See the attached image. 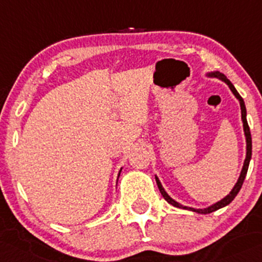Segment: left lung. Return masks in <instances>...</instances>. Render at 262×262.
Listing matches in <instances>:
<instances>
[{
    "label": "left lung",
    "instance_id": "1",
    "mask_svg": "<svg viewBox=\"0 0 262 262\" xmlns=\"http://www.w3.org/2000/svg\"><path fill=\"white\" fill-rule=\"evenodd\" d=\"M211 76H217V78H220L221 80H224L226 84L228 85V88L231 89V92L235 94L236 98L240 100V105H241V118H242V123H244V130H245V136H246V144H247V148H246V159H245V163H244V168H242L241 170V174H240V178H238L237 183L235 184V187H233L232 191L230 192V194L228 196H226L224 200H221L220 202L214 203L213 206H211V207L208 208H205V210H196V208H189V207H186V206H182L180 203L176 202L174 200H172L169 196L167 194V192L164 191V188L162 187L161 182H159L158 178L156 177V181H157V186H158L159 191H161L162 196H163L164 200L167 201L168 203H170L172 206H174V207H178V208H186V210H191L193 212H197V213H211V212L213 211H217L220 210V208L225 207V206H227L228 203H231L233 201V198L237 196V193L240 192L241 187H242V183H244L245 181V177H246V173H247V169H249V164H250V159H251V153H252V140H251V133H250V128H249V124H247V120H246V106H245V103H244V99L241 98V95L238 94L237 90L235 89V86H233L232 84H231V81L228 80L227 78L224 75V74H220V73H212Z\"/></svg>",
    "mask_w": 262,
    "mask_h": 262
}]
</instances>
